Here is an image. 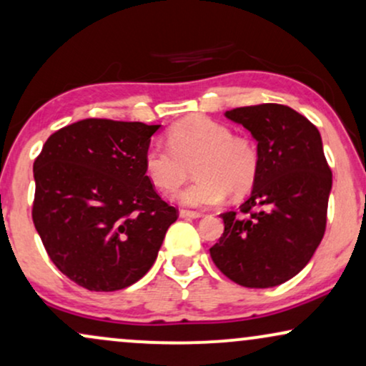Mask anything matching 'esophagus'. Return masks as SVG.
<instances>
[{"label": "esophagus", "instance_id": "34e87169", "mask_svg": "<svg viewBox=\"0 0 366 366\" xmlns=\"http://www.w3.org/2000/svg\"><path fill=\"white\" fill-rule=\"evenodd\" d=\"M179 214H180V217H201L202 212L191 211V209H180Z\"/></svg>", "mask_w": 366, "mask_h": 366}]
</instances>
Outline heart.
<instances>
[{
	"label": "heart",
	"instance_id": "obj_1",
	"mask_svg": "<svg viewBox=\"0 0 366 366\" xmlns=\"http://www.w3.org/2000/svg\"><path fill=\"white\" fill-rule=\"evenodd\" d=\"M169 147L152 145L143 157L147 177L160 191H174L194 172L197 179L175 194L179 202L207 207L224 201L228 192L243 196L255 184L260 155L253 140L231 135L226 124L202 114L175 123Z\"/></svg>",
	"mask_w": 366,
	"mask_h": 366
}]
</instances>
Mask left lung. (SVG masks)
Here are the masks:
<instances>
[{"label":"left lung","mask_w":366,"mask_h":366,"mask_svg":"<svg viewBox=\"0 0 366 366\" xmlns=\"http://www.w3.org/2000/svg\"><path fill=\"white\" fill-rule=\"evenodd\" d=\"M258 142L260 169L239 211L223 212L224 233L209 248L229 280L267 289L292 279L326 231L332 175L317 128L284 104L226 111Z\"/></svg>","instance_id":"8db88e82"}]
</instances>
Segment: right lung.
<instances>
[{
  "mask_svg": "<svg viewBox=\"0 0 366 366\" xmlns=\"http://www.w3.org/2000/svg\"><path fill=\"white\" fill-rule=\"evenodd\" d=\"M159 128L81 119L52 133L34 162L35 228L54 265L87 290L140 280L179 217L143 169Z\"/></svg>",
  "mask_w": 366,
  "mask_h": 366,
  "instance_id": "1",
  "label": "right lung"
}]
</instances>
